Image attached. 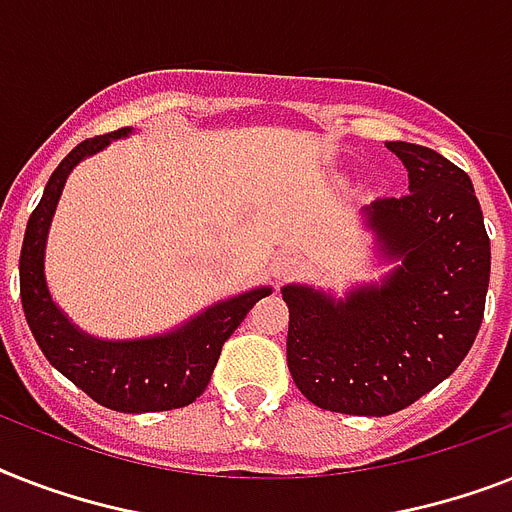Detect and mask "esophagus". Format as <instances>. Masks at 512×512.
Returning a JSON list of instances; mask_svg holds the SVG:
<instances>
[{"instance_id": "obj_1", "label": "esophagus", "mask_w": 512, "mask_h": 512, "mask_svg": "<svg viewBox=\"0 0 512 512\" xmlns=\"http://www.w3.org/2000/svg\"><path fill=\"white\" fill-rule=\"evenodd\" d=\"M297 265H300V257L295 252H279V255L273 257L271 271L276 279H287L289 273H295Z\"/></svg>"}]
</instances>
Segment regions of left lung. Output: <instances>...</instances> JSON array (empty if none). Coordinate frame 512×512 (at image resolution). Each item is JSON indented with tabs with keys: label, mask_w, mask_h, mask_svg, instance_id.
Instances as JSON below:
<instances>
[{
	"label": "left lung",
	"mask_w": 512,
	"mask_h": 512,
	"mask_svg": "<svg viewBox=\"0 0 512 512\" xmlns=\"http://www.w3.org/2000/svg\"><path fill=\"white\" fill-rule=\"evenodd\" d=\"M388 148L409 172V193L372 201L361 220L393 268L342 297L281 287L292 380L329 412H401L462 364L484 321L492 247L470 177L433 148Z\"/></svg>",
	"instance_id": "8db88e82"
}]
</instances>
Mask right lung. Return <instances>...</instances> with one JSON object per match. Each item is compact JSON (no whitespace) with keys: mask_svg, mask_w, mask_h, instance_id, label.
<instances>
[{"mask_svg":"<svg viewBox=\"0 0 512 512\" xmlns=\"http://www.w3.org/2000/svg\"><path fill=\"white\" fill-rule=\"evenodd\" d=\"M130 135L132 127H124L111 135L84 140L50 175L23 236L20 303L31 335L47 361L92 401L127 414L167 412L193 404L207 390L223 342L236 332L257 300L271 295L273 287H255L228 300H217L164 335L135 340H103L87 335L68 319L63 308L52 300L44 276L47 236L60 193L76 164L100 154L108 143Z\"/></svg>","mask_w":512,"mask_h":512,"instance_id":"add662e5","label":"right lung"}]
</instances>
